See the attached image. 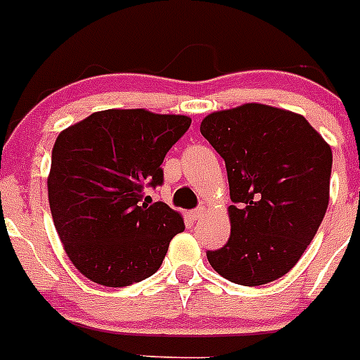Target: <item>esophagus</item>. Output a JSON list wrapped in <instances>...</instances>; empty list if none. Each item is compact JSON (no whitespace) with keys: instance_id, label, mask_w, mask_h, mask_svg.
I'll list each match as a JSON object with an SVG mask.
<instances>
[{"instance_id":"34e87169","label":"esophagus","mask_w":360,"mask_h":360,"mask_svg":"<svg viewBox=\"0 0 360 360\" xmlns=\"http://www.w3.org/2000/svg\"><path fill=\"white\" fill-rule=\"evenodd\" d=\"M203 212H205V207H198V209H195V211H191V216H193L195 219H198V218H202Z\"/></svg>"}]
</instances>
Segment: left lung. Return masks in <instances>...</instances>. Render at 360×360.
Listing matches in <instances>:
<instances>
[{"label": "left lung", "mask_w": 360, "mask_h": 360, "mask_svg": "<svg viewBox=\"0 0 360 360\" xmlns=\"http://www.w3.org/2000/svg\"><path fill=\"white\" fill-rule=\"evenodd\" d=\"M202 135L225 160L231 238L207 259L221 278L257 287L303 256L330 200L332 148L294 111L247 103L212 111Z\"/></svg>", "instance_id": "left-lung-1"}]
</instances>
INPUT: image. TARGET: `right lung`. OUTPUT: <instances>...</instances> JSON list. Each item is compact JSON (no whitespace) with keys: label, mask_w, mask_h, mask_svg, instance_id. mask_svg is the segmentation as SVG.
I'll use <instances>...</instances> for the list:
<instances>
[{"label":"right lung","mask_w":360,"mask_h":360,"mask_svg":"<svg viewBox=\"0 0 360 360\" xmlns=\"http://www.w3.org/2000/svg\"><path fill=\"white\" fill-rule=\"evenodd\" d=\"M186 115L104 110L57 136L49 173L53 225L73 266L103 287H128L160 269L186 229L180 212L151 203L165 153L187 131Z\"/></svg>","instance_id":"obj_1"}]
</instances>
